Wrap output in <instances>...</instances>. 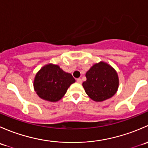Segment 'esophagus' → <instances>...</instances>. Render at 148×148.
Segmentation results:
<instances>
[{"label":"esophagus","instance_id":"obj_1","mask_svg":"<svg viewBox=\"0 0 148 148\" xmlns=\"http://www.w3.org/2000/svg\"><path fill=\"white\" fill-rule=\"evenodd\" d=\"M77 82H78L79 84H81L82 82V79H80V78H78L77 79Z\"/></svg>","mask_w":148,"mask_h":148}]
</instances>
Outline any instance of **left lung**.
I'll list each match as a JSON object with an SVG mask.
<instances>
[{"instance_id":"left-lung-1","label":"left lung","mask_w":148,"mask_h":148,"mask_svg":"<svg viewBox=\"0 0 148 148\" xmlns=\"http://www.w3.org/2000/svg\"><path fill=\"white\" fill-rule=\"evenodd\" d=\"M82 86L86 95L95 102L110 99L117 92L119 79L115 70L108 64H95L86 73Z\"/></svg>"}]
</instances>
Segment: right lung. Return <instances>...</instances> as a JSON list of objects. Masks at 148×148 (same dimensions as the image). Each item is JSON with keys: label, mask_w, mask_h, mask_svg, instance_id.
Returning <instances> with one entry per match:
<instances>
[{"label": "right lung", "mask_w": 148, "mask_h": 148, "mask_svg": "<svg viewBox=\"0 0 148 148\" xmlns=\"http://www.w3.org/2000/svg\"><path fill=\"white\" fill-rule=\"evenodd\" d=\"M75 79L71 74L64 71L59 66L49 64L36 74L34 87L39 97L49 102L60 100Z\"/></svg>", "instance_id": "obj_1"}]
</instances>
